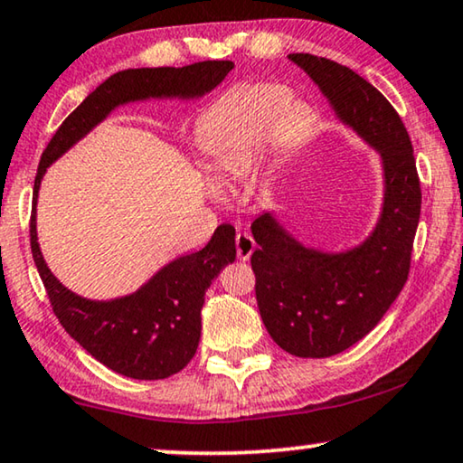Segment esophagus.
<instances>
[{
    "mask_svg": "<svg viewBox=\"0 0 463 463\" xmlns=\"http://www.w3.org/2000/svg\"><path fill=\"white\" fill-rule=\"evenodd\" d=\"M234 245H237V258L239 260L245 261V260L251 258V253L255 250V241H253L251 234L239 232L237 239H234Z\"/></svg>",
    "mask_w": 463,
    "mask_h": 463,
    "instance_id": "esophagus-1",
    "label": "esophagus"
}]
</instances>
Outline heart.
Listing matches in <instances>:
<instances>
[{
	"label": "heart",
	"instance_id": "heart-1",
	"mask_svg": "<svg viewBox=\"0 0 463 463\" xmlns=\"http://www.w3.org/2000/svg\"><path fill=\"white\" fill-rule=\"evenodd\" d=\"M307 103L293 99L279 82H247L226 91L205 109L195 143L218 184H231L250 172L261 151L285 156L298 147L312 127Z\"/></svg>",
	"mask_w": 463,
	"mask_h": 463
}]
</instances>
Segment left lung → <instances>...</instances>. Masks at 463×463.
Returning <instances> with one entry per match:
<instances>
[{"label":"left lung","instance_id":"obj_1","mask_svg":"<svg viewBox=\"0 0 463 463\" xmlns=\"http://www.w3.org/2000/svg\"><path fill=\"white\" fill-rule=\"evenodd\" d=\"M288 60L312 79L345 127L374 147L384 195L360 245L322 251L303 245L272 212L253 220L255 299L274 343L298 357H330L381 322L408 280L422 191L408 130L395 108L351 68L312 53Z\"/></svg>","mask_w":463,"mask_h":463}]
</instances>
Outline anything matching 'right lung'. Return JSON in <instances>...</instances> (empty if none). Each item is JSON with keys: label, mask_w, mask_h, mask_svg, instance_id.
<instances>
[{"label": "right lung", "mask_w": 463, "mask_h": 463, "mask_svg": "<svg viewBox=\"0 0 463 463\" xmlns=\"http://www.w3.org/2000/svg\"><path fill=\"white\" fill-rule=\"evenodd\" d=\"M234 68L229 60L183 68H128L89 93L61 122L41 156L33 189L31 250L53 314L87 354L109 370L137 381H160L181 372L202 336V307L212 280L234 261V229L220 224L210 243L160 268L135 293L95 301L72 293L47 268L37 241V197L50 165L106 120L118 106L143 99H199Z\"/></svg>", "instance_id": "right-lung-1"}]
</instances>
